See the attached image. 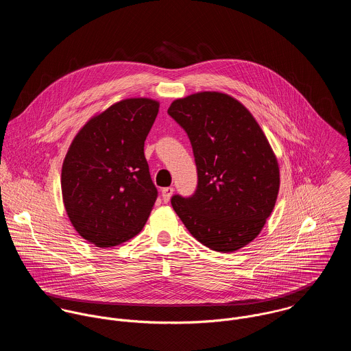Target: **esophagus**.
I'll list each match as a JSON object with an SVG mask.
<instances>
[{
  "label": "esophagus",
  "instance_id": "obj_1",
  "mask_svg": "<svg viewBox=\"0 0 351 351\" xmlns=\"http://www.w3.org/2000/svg\"><path fill=\"white\" fill-rule=\"evenodd\" d=\"M173 192H174V189L171 188V186H167V188H163L162 189V199L165 202H169L170 199H171V196H173Z\"/></svg>",
  "mask_w": 351,
  "mask_h": 351
}]
</instances>
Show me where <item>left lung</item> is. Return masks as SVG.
<instances>
[{"label":"left lung","mask_w":351,"mask_h":351,"mask_svg":"<svg viewBox=\"0 0 351 351\" xmlns=\"http://www.w3.org/2000/svg\"><path fill=\"white\" fill-rule=\"evenodd\" d=\"M167 113L185 130L197 167L191 197L171 205L188 231L220 252L239 250L263 228L280 189L278 162L249 109L219 92L173 101Z\"/></svg>","instance_id":"left-lung-1"}]
</instances>
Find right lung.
<instances>
[{
  "label": "right lung",
  "instance_id": "add662e5",
  "mask_svg": "<svg viewBox=\"0 0 351 351\" xmlns=\"http://www.w3.org/2000/svg\"><path fill=\"white\" fill-rule=\"evenodd\" d=\"M159 110L151 99H127L92 117L75 135L62 166V196L75 231L112 247L145 227L158 191L145 141Z\"/></svg>",
  "mask_w": 351,
  "mask_h": 351
}]
</instances>
